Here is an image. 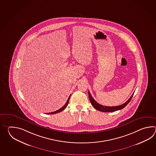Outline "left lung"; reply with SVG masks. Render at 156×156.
<instances>
[{
  "label": "left lung",
  "instance_id": "1",
  "mask_svg": "<svg viewBox=\"0 0 156 156\" xmlns=\"http://www.w3.org/2000/svg\"><path fill=\"white\" fill-rule=\"evenodd\" d=\"M134 93L131 96L129 99L128 100V101L124 103L122 105L115 106H104L102 105H100V104L97 103L96 101L94 99L93 96H91L89 91V97L90 102L95 109H96L98 110H99L100 112H115V111L119 110L122 109L125 106H126L127 104L129 103L130 100L132 99L133 96L134 95Z\"/></svg>",
  "mask_w": 156,
  "mask_h": 156
}]
</instances>
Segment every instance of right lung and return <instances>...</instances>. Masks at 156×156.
Wrapping results in <instances>:
<instances>
[{
	"label": "right lung",
	"instance_id": "right-lung-1",
	"mask_svg": "<svg viewBox=\"0 0 156 156\" xmlns=\"http://www.w3.org/2000/svg\"><path fill=\"white\" fill-rule=\"evenodd\" d=\"M70 96H71V95H70V96L69 97V98H68V99L67 100L66 103V104L63 105L61 108H60V109L57 110L56 111H55V112H51V113H46V114H56V113H59V112H62V110L65 109L66 108L67 106V105H68V103H69V100H70Z\"/></svg>",
	"mask_w": 156,
	"mask_h": 156
}]
</instances>
